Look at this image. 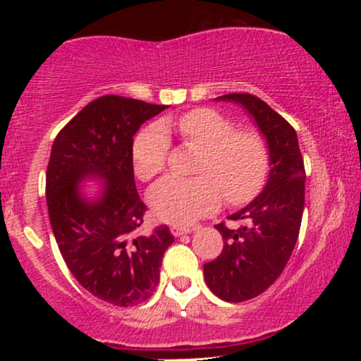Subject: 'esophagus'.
<instances>
[{
  "label": "esophagus",
  "mask_w": 361,
  "mask_h": 361,
  "mask_svg": "<svg viewBox=\"0 0 361 361\" xmlns=\"http://www.w3.org/2000/svg\"><path fill=\"white\" fill-rule=\"evenodd\" d=\"M197 229V227H188V226H171V234L173 235H183L192 233V231Z\"/></svg>",
  "instance_id": "esophagus-1"
}]
</instances>
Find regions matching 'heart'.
Returning a JSON list of instances; mask_svg holds the SVG:
<instances>
[{"instance_id":"heart-1","label":"heart","mask_w":361,"mask_h":361,"mask_svg":"<svg viewBox=\"0 0 361 361\" xmlns=\"http://www.w3.org/2000/svg\"><path fill=\"white\" fill-rule=\"evenodd\" d=\"M176 126L186 146L202 152L195 164L197 178H164L149 192V205L161 221L190 224L226 204L244 205L263 190L270 169V152L256 130H238L234 120L212 109L186 111L173 123H151L132 142V166L139 180L149 181L164 171L169 156L166 130Z\"/></svg>"}]
</instances>
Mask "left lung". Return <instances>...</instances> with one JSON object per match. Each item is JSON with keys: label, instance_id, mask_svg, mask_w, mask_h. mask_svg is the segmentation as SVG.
I'll return each instance as SVG.
<instances>
[{"label": "left lung", "instance_id": "left-lung-1", "mask_svg": "<svg viewBox=\"0 0 361 361\" xmlns=\"http://www.w3.org/2000/svg\"><path fill=\"white\" fill-rule=\"evenodd\" d=\"M217 100L243 105L258 123L270 149L268 183L250 205L231 215L238 229L215 226L224 247L204 264L209 288L226 302L258 297L273 285L288 263L299 238L305 197V168L297 132L268 103L250 93H229Z\"/></svg>", "mask_w": 361, "mask_h": 361}]
</instances>
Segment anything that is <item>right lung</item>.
<instances>
[{"instance_id": "obj_1", "label": "right lung", "mask_w": 361, "mask_h": 361, "mask_svg": "<svg viewBox=\"0 0 361 361\" xmlns=\"http://www.w3.org/2000/svg\"><path fill=\"white\" fill-rule=\"evenodd\" d=\"M164 109L117 94L100 97L61 128L47 164L45 197L62 258L82 288L118 307L152 295L164 251L175 241L168 226L149 234L140 229L146 205L132 166L135 132ZM86 176L106 180L94 202L80 195L79 181Z\"/></svg>"}]
</instances>
